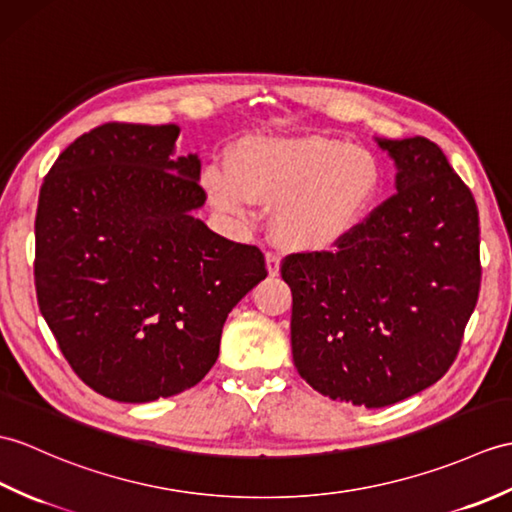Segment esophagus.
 <instances>
[{
    "instance_id": "obj_1",
    "label": "esophagus",
    "mask_w": 512,
    "mask_h": 512,
    "mask_svg": "<svg viewBox=\"0 0 512 512\" xmlns=\"http://www.w3.org/2000/svg\"><path fill=\"white\" fill-rule=\"evenodd\" d=\"M279 257L275 253H268L266 255V268H268V275L270 277H277L279 275Z\"/></svg>"
}]
</instances>
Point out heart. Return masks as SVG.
Listing matches in <instances>:
<instances>
[{"label":"heart","instance_id":"1","mask_svg":"<svg viewBox=\"0 0 512 512\" xmlns=\"http://www.w3.org/2000/svg\"><path fill=\"white\" fill-rule=\"evenodd\" d=\"M205 185L233 216H251L257 202L279 205L283 240L323 248L360 220L377 187V165L366 150L340 139H248L237 148L233 168L213 165Z\"/></svg>","mask_w":512,"mask_h":512}]
</instances>
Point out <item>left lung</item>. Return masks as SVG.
I'll list each match as a JSON object with an SVG mask.
<instances>
[{
    "mask_svg": "<svg viewBox=\"0 0 512 512\" xmlns=\"http://www.w3.org/2000/svg\"><path fill=\"white\" fill-rule=\"evenodd\" d=\"M395 187L336 251L294 253L292 358L320 395L384 408L454 364L480 292V218L471 189L425 137L375 139Z\"/></svg>",
    "mask_w": 512,
    "mask_h": 512,
    "instance_id": "obj_1",
    "label": "left lung"
}]
</instances>
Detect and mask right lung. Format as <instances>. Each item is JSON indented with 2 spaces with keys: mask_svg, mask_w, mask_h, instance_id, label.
Here are the masks:
<instances>
[{
  "mask_svg": "<svg viewBox=\"0 0 512 512\" xmlns=\"http://www.w3.org/2000/svg\"><path fill=\"white\" fill-rule=\"evenodd\" d=\"M176 124H104L47 172L34 220V285L74 373L100 395L146 403L196 386L229 312L266 279L257 246L213 233L198 154Z\"/></svg>",
  "mask_w": 512,
  "mask_h": 512,
  "instance_id": "1",
  "label": "right lung"
}]
</instances>
